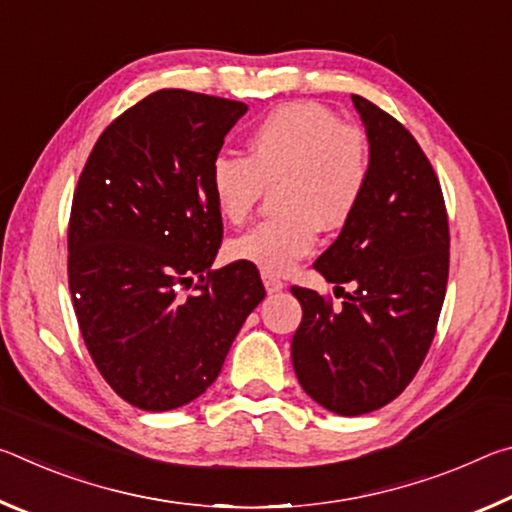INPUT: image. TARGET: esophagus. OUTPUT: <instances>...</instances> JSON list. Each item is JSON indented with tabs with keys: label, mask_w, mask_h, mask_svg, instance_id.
I'll return each mask as SVG.
<instances>
[{
	"label": "esophagus",
	"mask_w": 512,
	"mask_h": 512,
	"mask_svg": "<svg viewBox=\"0 0 512 512\" xmlns=\"http://www.w3.org/2000/svg\"><path fill=\"white\" fill-rule=\"evenodd\" d=\"M262 280H264V287H266V291H268V293H277V291H282V289H284V282L280 280V277L268 275V273H262Z\"/></svg>",
	"instance_id": "esophagus-1"
}]
</instances>
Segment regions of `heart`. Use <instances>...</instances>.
I'll use <instances>...</instances> for the list:
<instances>
[{"label": "heart", "instance_id": "1", "mask_svg": "<svg viewBox=\"0 0 512 512\" xmlns=\"http://www.w3.org/2000/svg\"><path fill=\"white\" fill-rule=\"evenodd\" d=\"M368 140L316 101L273 108L248 135V158L216 155L207 173L223 221L244 223L264 192L277 216L228 241L225 255L268 275H284L314 253L318 232L339 230L366 196Z\"/></svg>", "mask_w": 512, "mask_h": 512}]
</instances>
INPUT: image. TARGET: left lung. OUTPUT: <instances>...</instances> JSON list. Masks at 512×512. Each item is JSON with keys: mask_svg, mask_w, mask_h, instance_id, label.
Segmentation results:
<instances>
[{"mask_svg": "<svg viewBox=\"0 0 512 512\" xmlns=\"http://www.w3.org/2000/svg\"><path fill=\"white\" fill-rule=\"evenodd\" d=\"M370 144L366 196L314 268L352 284L343 307L291 287L302 323L291 361L311 400L339 415L393 402L431 348L449 275L443 189L415 137L375 103L352 94ZM343 289V287H341Z\"/></svg>", "mask_w": 512, "mask_h": 512, "instance_id": "8db88e82", "label": "left lung"}]
</instances>
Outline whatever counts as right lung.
Instances as JSON below:
<instances>
[{
	"mask_svg": "<svg viewBox=\"0 0 512 512\" xmlns=\"http://www.w3.org/2000/svg\"><path fill=\"white\" fill-rule=\"evenodd\" d=\"M248 106L158 90L112 121L76 185L67 277L103 379L142 411H171L219 377L266 291L257 266L212 271L223 221L207 173Z\"/></svg>",
	"mask_w": 512,
	"mask_h": 512,
	"instance_id": "1",
	"label": "right lung"
}]
</instances>
